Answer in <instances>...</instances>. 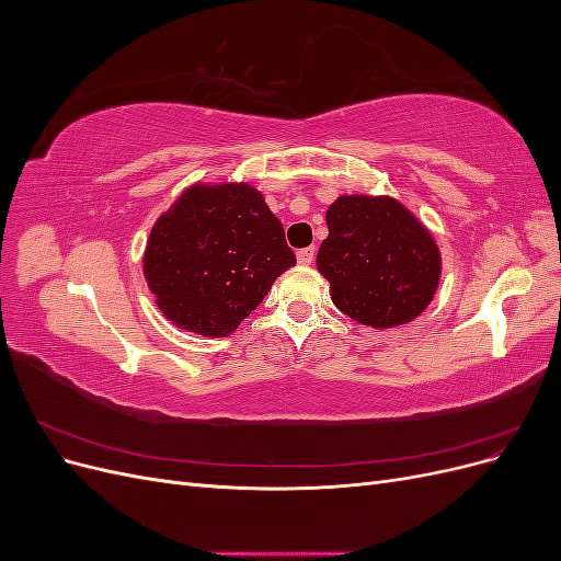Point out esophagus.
<instances>
[{
    "label": "esophagus",
    "instance_id": "34e87169",
    "mask_svg": "<svg viewBox=\"0 0 561 561\" xmlns=\"http://www.w3.org/2000/svg\"><path fill=\"white\" fill-rule=\"evenodd\" d=\"M313 257H316V248L311 245V248H301L299 252H297V262L301 264V266H309L311 262H313Z\"/></svg>",
    "mask_w": 561,
    "mask_h": 561
}]
</instances>
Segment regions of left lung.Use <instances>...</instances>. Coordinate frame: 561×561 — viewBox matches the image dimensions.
I'll list each match as a JSON object with an SVG mask.
<instances>
[{
	"label": "left lung",
	"instance_id": "obj_1",
	"mask_svg": "<svg viewBox=\"0 0 561 561\" xmlns=\"http://www.w3.org/2000/svg\"><path fill=\"white\" fill-rule=\"evenodd\" d=\"M330 236L318 271L334 307L369 328H396L428 307L439 280L431 231L388 196H339L328 210Z\"/></svg>",
	"mask_w": 561,
	"mask_h": 561
}]
</instances>
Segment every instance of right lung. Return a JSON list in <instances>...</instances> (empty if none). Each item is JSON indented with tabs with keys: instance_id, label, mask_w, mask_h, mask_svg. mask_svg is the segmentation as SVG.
Wrapping results in <instances>:
<instances>
[{
	"instance_id": "1",
	"label": "right lung",
	"mask_w": 561,
	"mask_h": 561,
	"mask_svg": "<svg viewBox=\"0 0 561 561\" xmlns=\"http://www.w3.org/2000/svg\"><path fill=\"white\" fill-rule=\"evenodd\" d=\"M278 217L250 184H194L149 233L145 278L178 328L231 334L295 266Z\"/></svg>"
}]
</instances>
